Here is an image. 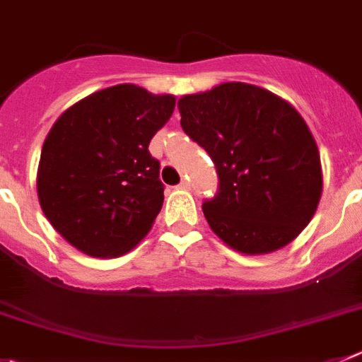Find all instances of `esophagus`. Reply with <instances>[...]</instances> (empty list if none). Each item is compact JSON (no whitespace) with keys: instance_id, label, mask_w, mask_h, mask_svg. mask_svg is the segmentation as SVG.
<instances>
[{"instance_id":"1","label":"esophagus","mask_w":362,"mask_h":362,"mask_svg":"<svg viewBox=\"0 0 362 362\" xmlns=\"http://www.w3.org/2000/svg\"><path fill=\"white\" fill-rule=\"evenodd\" d=\"M179 188H181V190H188V188H190V183H188L187 179H183V181L179 183Z\"/></svg>"}]
</instances>
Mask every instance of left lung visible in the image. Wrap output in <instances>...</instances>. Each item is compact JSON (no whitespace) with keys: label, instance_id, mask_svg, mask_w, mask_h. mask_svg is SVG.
Here are the masks:
<instances>
[{"label":"left lung","instance_id":"left-lung-1","mask_svg":"<svg viewBox=\"0 0 362 362\" xmlns=\"http://www.w3.org/2000/svg\"><path fill=\"white\" fill-rule=\"evenodd\" d=\"M177 109L183 131L217 167L218 194L203 204L211 231L244 255L293 242L323 190L320 151L300 112L246 82L185 95Z\"/></svg>","mask_w":362,"mask_h":362}]
</instances>
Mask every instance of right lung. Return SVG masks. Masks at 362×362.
Here are the masks:
<instances>
[{
    "label": "right lung",
    "instance_id": "obj_1",
    "mask_svg": "<svg viewBox=\"0 0 362 362\" xmlns=\"http://www.w3.org/2000/svg\"><path fill=\"white\" fill-rule=\"evenodd\" d=\"M174 107V95L118 84L91 93L53 124L41 151L37 197L73 247L95 258L122 257L151 231L165 188L148 144Z\"/></svg>",
    "mask_w": 362,
    "mask_h": 362
}]
</instances>
